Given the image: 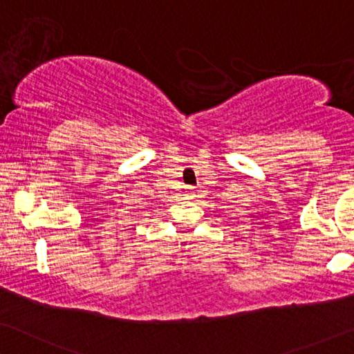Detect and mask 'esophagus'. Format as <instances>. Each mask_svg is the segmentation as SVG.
Segmentation results:
<instances>
[{"instance_id":"1","label":"esophagus","mask_w":354,"mask_h":354,"mask_svg":"<svg viewBox=\"0 0 354 354\" xmlns=\"http://www.w3.org/2000/svg\"><path fill=\"white\" fill-rule=\"evenodd\" d=\"M187 196H189V197H194V196H196V191H194L192 187H189V189H187Z\"/></svg>"}]
</instances>
